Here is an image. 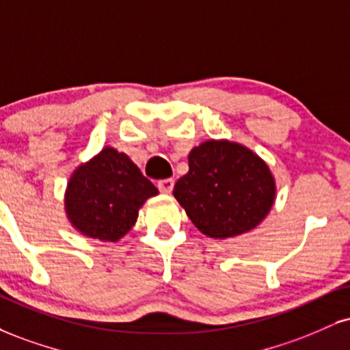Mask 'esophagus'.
<instances>
[{
	"instance_id": "1",
	"label": "esophagus",
	"mask_w": 350,
	"mask_h": 350,
	"mask_svg": "<svg viewBox=\"0 0 350 350\" xmlns=\"http://www.w3.org/2000/svg\"><path fill=\"white\" fill-rule=\"evenodd\" d=\"M172 187H174V179H163L158 183V189L163 193H171Z\"/></svg>"
}]
</instances>
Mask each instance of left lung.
<instances>
[{
    "label": "left lung",
    "instance_id": "left-lung-1",
    "mask_svg": "<svg viewBox=\"0 0 350 350\" xmlns=\"http://www.w3.org/2000/svg\"><path fill=\"white\" fill-rule=\"evenodd\" d=\"M174 197L205 237L226 239L254 230L277 196L267 163L241 143L207 140L189 153Z\"/></svg>",
    "mask_w": 350,
    "mask_h": 350
}]
</instances>
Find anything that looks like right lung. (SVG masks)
<instances>
[{
  "label": "right lung",
  "instance_id": "obj_1",
  "mask_svg": "<svg viewBox=\"0 0 350 350\" xmlns=\"http://www.w3.org/2000/svg\"><path fill=\"white\" fill-rule=\"evenodd\" d=\"M158 189L125 153L106 146L70 176L65 213L78 233L117 243L132 230L138 210Z\"/></svg>",
  "mask_w": 350,
  "mask_h": 350
}]
</instances>
